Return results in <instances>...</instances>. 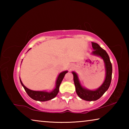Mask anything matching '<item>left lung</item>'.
I'll use <instances>...</instances> for the list:
<instances>
[{
    "label": "left lung",
    "mask_w": 129,
    "mask_h": 129,
    "mask_svg": "<svg viewBox=\"0 0 129 129\" xmlns=\"http://www.w3.org/2000/svg\"><path fill=\"white\" fill-rule=\"evenodd\" d=\"M91 45L93 49V51L91 52V54L100 57L103 60L105 64L106 71L105 78L102 84L95 90H90L82 86L77 74L75 72L73 71L72 72L73 75L74 83L78 96L81 99L88 101H96L99 100L106 91L108 90L110 86L112 76V65L108 54L98 44L91 42Z\"/></svg>",
    "instance_id": "8db88e82"
}]
</instances>
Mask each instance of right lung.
<instances>
[{
  "instance_id": "obj_1",
  "label": "right lung",
  "mask_w": 129,
  "mask_h": 129,
  "mask_svg": "<svg viewBox=\"0 0 129 129\" xmlns=\"http://www.w3.org/2000/svg\"><path fill=\"white\" fill-rule=\"evenodd\" d=\"M29 50H28V51H29ZM67 73H68V71H65L62 72H61L59 75H58L57 78V80L56 81L55 88H54L53 90H52L51 91H35V90H30V89L27 88V87H25L24 85L23 82H21L20 78V81L21 85L23 86L24 89V90L28 94V95H29L31 99H32L34 100H36V101H47L54 99V98L57 95V94L58 91H59V87L61 83L63 78H64L65 74Z\"/></svg>"
}]
</instances>
